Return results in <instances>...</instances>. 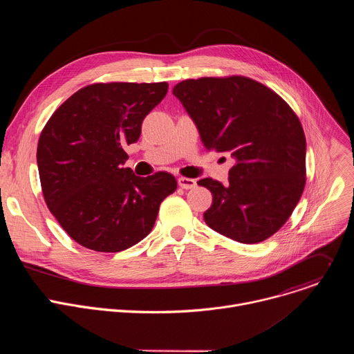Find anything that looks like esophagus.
Wrapping results in <instances>:
<instances>
[{"instance_id":"1","label":"esophagus","mask_w":354,"mask_h":354,"mask_svg":"<svg viewBox=\"0 0 354 354\" xmlns=\"http://www.w3.org/2000/svg\"><path fill=\"white\" fill-rule=\"evenodd\" d=\"M178 183H179V186L182 187V189H193V187H196V180L194 179H192V178H185V176H180L179 179H178Z\"/></svg>"}]
</instances>
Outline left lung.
I'll return each instance as SVG.
<instances>
[{
  "instance_id": "obj_1",
  "label": "left lung",
  "mask_w": 354,
  "mask_h": 354,
  "mask_svg": "<svg viewBox=\"0 0 354 354\" xmlns=\"http://www.w3.org/2000/svg\"><path fill=\"white\" fill-rule=\"evenodd\" d=\"M207 151L230 153L228 185H197L213 194L206 224L242 243H258L290 218L306 186V134L286 100L242 75L185 80L174 86Z\"/></svg>"
}]
</instances>
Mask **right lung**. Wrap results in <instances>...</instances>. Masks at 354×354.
<instances>
[{
    "label": "right lung",
    "instance_id": "1",
    "mask_svg": "<svg viewBox=\"0 0 354 354\" xmlns=\"http://www.w3.org/2000/svg\"><path fill=\"white\" fill-rule=\"evenodd\" d=\"M168 92L167 82H99L52 115L37 142L46 205L63 230L96 252L124 250L153 230L162 200L176 190L168 172L140 178L123 168L144 118Z\"/></svg>",
    "mask_w": 354,
    "mask_h": 354
}]
</instances>
